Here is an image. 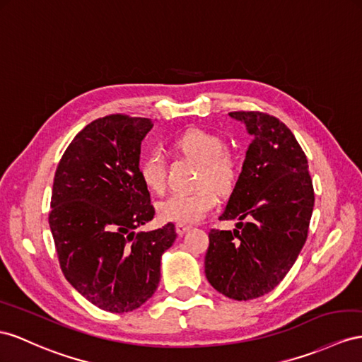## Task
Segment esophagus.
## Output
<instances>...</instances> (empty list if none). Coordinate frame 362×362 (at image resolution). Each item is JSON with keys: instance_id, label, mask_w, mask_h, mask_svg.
I'll list each match as a JSON object with an SVG mask.
<instances>
[{"instance_id": "34e87169", "label": "esophagus", "mask_w": 362, "mask_h": 362, "mask_svg": "<svg viewBox=\"0 0 362 362\" xmlns=\"http://www.w3.org/2000/svg\"><path fill=\"white\" fill-rule=\"evenodd\" d=\"M191 229V226H188V225H175V230H177V234L179 235H183V234H187L188 230Z\"/></svg>"}]
</instances>
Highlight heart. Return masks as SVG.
<instances>
[{
    "label": "heart",
    "mask_w": 362,
    "mask_h": 362,
    "mask_svg": "<svg viewBox=\"0 0 362 362\" xmlns=\"http://www.w3.org/2000/svg\"><path fill=\"white\" fill-rule=\"evenodd\" d=\"M173 148L182 156L199 163L197 187L192 192H175L157 206L163 221L194 225L214 209L217 194L226 196L237 179V162L226 151V141L205 128H188L173 139ZM139 175L145 187L154 194L165 191V163L156 151L145 154L139 162ZM204 187H202L201 185Z\"/></svg>",
    "instance_id": "b5f03b06"
}]
</instances>
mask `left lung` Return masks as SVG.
Listing matches in <instances>:
<instances>
[{
    "mask_svg": "<svg viewBox=\"0 0 362 362\" xmlns=\"http://www.w3.org/2000/svg\"><path fill=\"white\" fill-rule=\"evenodd\" d=\"M229 116L252 142L218 217L235 218V229H211L205 274L220 293L247 301L271 292L291 271L308 238L315 196L308 159L289 128L258 111Z\"/></svg>",
    "mask_w": 362,
    "mask_h": 362,
    "instance_id": "obj_1",
    "label": "left lung"
}]
</instances>
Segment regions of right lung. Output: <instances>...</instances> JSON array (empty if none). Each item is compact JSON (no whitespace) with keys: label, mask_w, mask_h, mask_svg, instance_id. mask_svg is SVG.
<instances>
[{"label":"right lung","mask_w":362,"mask_h":362,"mask_svg":"<svg viewBox=\"0 0 362 362\" xmlns=\"http://www.w3.org/2000/svg\"><path fill=\"white\" fill-rule=\"evenodd\" d=\"M153 120L111 115L76 134L54 173L49 223L67 281L102 310L132 312L160 281L173 223L136 233L154 217L139 175L141 144Z\"/></svg>","instance_id":"1"}]
</instances>
